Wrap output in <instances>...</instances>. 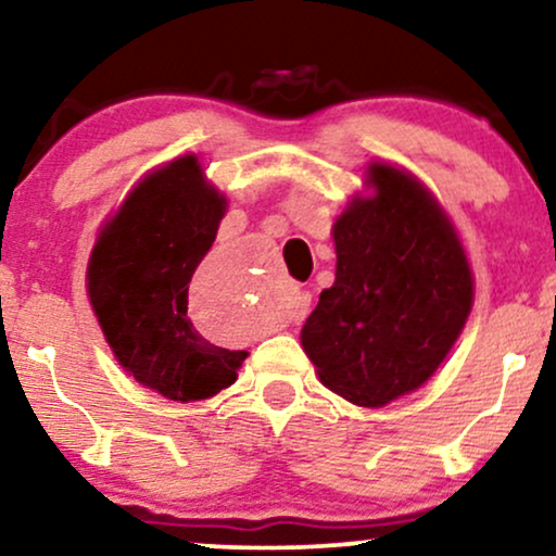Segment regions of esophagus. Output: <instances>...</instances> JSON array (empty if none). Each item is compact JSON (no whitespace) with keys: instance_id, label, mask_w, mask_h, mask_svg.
<instances>
[{"instance_id":"1","label":"esophagus","mask_w":556,"mask_h":556,"mask_svg":"<svg viewBox=\"0 0 556 556\" xmlns=\"http://www.w3.org/2000/svg\"><path fill=\"white\" fill-rule=\"evenodd\" d=\"M311 311V294L307 292H298L292 300V320H302Z\"/></svg>"}]
</instances>
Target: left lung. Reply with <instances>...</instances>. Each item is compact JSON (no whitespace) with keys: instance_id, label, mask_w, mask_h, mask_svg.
Instances as JSON below:
<instances>
[{"instance_id":"left-lung-1","label":"left lung","mask_w":556,"mask_h":556,"mask_svg":"<svg viewBox=\"0 0 556 556\" xmlns=\"http://www.w3.org/2000/svg\"><path fill=\"white\" fill-rule=\"evenodd\" d=\"M369 197L333 223L336 282L300 341L320 382L362 407L418 390L469 318L475 279L433 194L403 168L369 164Z\"/></svg>"}]
</instances>
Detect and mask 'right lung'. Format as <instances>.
<instances>
[{
	"mask_svg": "<svg viewBox=\"0 0 556 556\" xmlns=\"http://www.w3.org/2000/svg\"><path fill=\"white\" fill-rule=\"evenodd\" d=\"M226 207L197 156H179L138 181L89 256L91 311L115 359L179 403L230 388L249 356L202 339L187 315L189 282Z\"/></svg>",
	"mask_w": 556,
	"mask_h": 556,
	"instance_id": "1",
	"label": "right lung"
}]
</instances>
